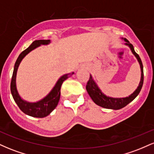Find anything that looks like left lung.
<instances>
[{
    "label": "left lung",
    "instance_id": "obj_1",
    "mask_svg": "<svg viewBox=\"0 0 154 154\" xmlns=\"http://www.w3.org/2000/svg\"><path fill=\"white\" fill-rule=\"evenodd\" d=\"M122 39L125 40V45L130 48L132 54L135 56L137 61H138L141 72L140 81L137 89H136L132 94L129 95V96L125 97V98H112V97L107 96L106 95L104 94L103 92L101 91V90L100 89V88L98 87L97 83L95 82L93 76L90 75L89 81H88L87 83V85H86V90H87L88 93L89 94L91 99L93 100V101L94 102L95 104H97V105L99 106L105 108V109L118 110V109H122V108L126 106L128 103L132 102V100L137 96V95L139 94V93L141 91L143 84V63L142 61H141L140 58L138 54H136L135 49H134L133 48V45H132L126 38Z\"/></svg>",
    "mask_w": 154,
    "mask_h": 154
}]
</instances>
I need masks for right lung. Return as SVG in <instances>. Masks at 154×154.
<instances>
[{
	"label": "right lung",
	"mask_w": 154,
	"mask_h": 154,
	"mask_svg": "<svg viewBox=\"0 0 154 154\" xmlns=\"http://www.w3.org/2000/svg\"><path fill=\"white\" fill-rule=\"evenodd\" d=\"M51 43V41L50 40H35L26 50L21 53L18 59L16 61L14 68L13 75H12L11 82V95L16 103L17 104V106L22 111H23L26 115L32 116V117H45L56 109L60 99L61 85H62L63 81L66 80L67 78L71 77L74 74V72H71V73L65 74V75L61 76L55 84L54 87L49 92L48 94L38 101L29 102L27 100L23 99L20 96L17 87V74L19 64L22 62V59L32 51L35 50V48L40 47V45H49Z\"/></svg>",
	"instance_id": "obj_1"
}]
</instances>
